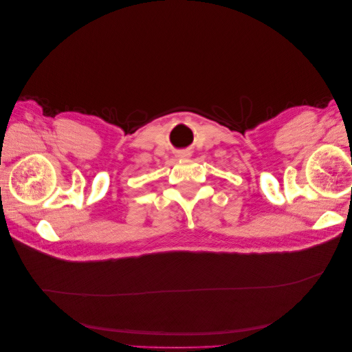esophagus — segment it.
<instances>
[{"label":"esophagus","instance_id":"esophagus-1","mask_svg":"<svg viewBox=\"0 0 352 352\" xmlns=\"http://www.w3.org/2000/svg\"><path fill=\"white\" fill-rule=\"evenodd\" d=\"M190 155V153L189 151H180L179 154H177V157L179 158H188Z\"/></svg>","mask_w":352,"mask_h":352}]
</instances>
